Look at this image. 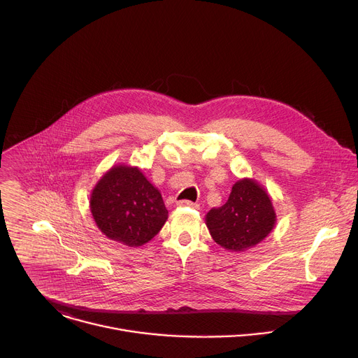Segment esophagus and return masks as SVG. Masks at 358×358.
<instances>
[{
    "mask_svg": "<svg viewBox=\"0 0 358 358\" xmlns=\"http://www.w3.org/2000/svg\"><path fill=\"white\" fill-rule=\"evenodd\" d=\"M178 207H189V208H198V203L191 202V201H178L177 202Z\"/></svg>",
    "mask_w": 358,
    "mask_h": 358,
    "instance_id": "esophagus-1",
    "label": "esophagus"
}]
</instances>
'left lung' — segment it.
<instances>
[{
    "mask_svg": "<svg viewBox=\"0 0 358 358\" xmlns=\"http://www.w3.org/2000/svg\"><path fill=\"white\" fill-rule=\"evenodd\" d=\"M276 210L266 188L255 178L232 185L228 201L206 215L213 239L229 252H245L261 243L276 225Z\"/></svg>",
    "mask_w": 358,
    "mask_h": 358,
    "instance_id": "left-lung-1",
    "label": "left lung"
}]
</instances>
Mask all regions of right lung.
Masks as SVG:
<instances>
[{
	"mask_svg": "<svg viewBox=\"0 0 358 358\" xmlns=\"http://www.w3.org/2000/svg\"><path fill=\"white\" fill-rule=\"evenodd\" d=\"M89 207L101 234L130 248L151 241L169 218L160 189L138 167L127 164L112 166L99 178Z\"/></svg>",
	"mask_w": 358,
	"mask_h": 358,
	"instance_id": "1",
	"label": "right lung"
}]
</instances>
